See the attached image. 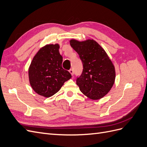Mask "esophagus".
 Returning a JSON list of instances; mask_svg holds the SVG:
<instances>
[{
    "label": "esophagus",
    "instance_id": "34e87169",
    "mask_svg": "<svg viewBox=\"0 0 147 147\" xmlns=\"http://www.w3.org/2000/svg\"><path fill=\"white\" fill-rule=\"evenodd\" d=\"M69 72L71 74V75H74V70H73V69H70L69 70Z\"/></svg>",
    "mask_w": 147,
    "mask_h": 147
}]
</instances>
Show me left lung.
Returning <instances> with one entry per match:
<instances>
[{
    "mask_svg": "<svg viewBox=\"0 0 147 147\" xmlns=\"http://www.w3.org/2000/svg\"><path fill=\"white\" fill-rule=\"evenodd\" d=\"M70 42L83 63V72L76 80L80 90L91 99L102 98L115 82V70L112 61L104 49L93 40H71Z\"/></svg>",
    "mask_w": 147,
    "mask_h": 147,
    "instance_id": "1",
    "label": "left lung"
}]
</instances>
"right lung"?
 <instances>
[{"label": "right lung", "instance_id": "add662e5", "mask_svg": "<svg viewBox=\"0 0 147 147\" xmlns=\"http://www.w3.org/2000/svg\"><path fill=\"white\" fill-rule=\"evenodd\" d=\"M58 44L47 45L40 50L31 62L29 78L31 86L39 95L49 97L58 91L72 75L62 67L63 57Z\"/></svg>", "mask_w": 147, "mask_h": 147}]
</instances>
